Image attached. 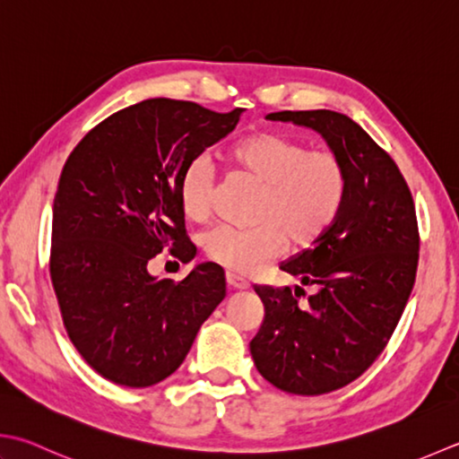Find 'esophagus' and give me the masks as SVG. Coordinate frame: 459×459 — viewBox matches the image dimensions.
Segmentation results:
<instances>
[{"label":"esophagus","instance_id":"obj_1","mask_svg":"<svg viewBox=\"0 0 459 459\" xmlns=\"http://www.w3.org/2000/svg\"><path fill=\"white\" fill-rule=\"evenodd\" d=\"M227 284L230 286L232 290H247L248 289V282L245 281V278H240L238 274L235 273H227Z\"/></svg>","mask_w":459,"mask_h":459}]
</instances>
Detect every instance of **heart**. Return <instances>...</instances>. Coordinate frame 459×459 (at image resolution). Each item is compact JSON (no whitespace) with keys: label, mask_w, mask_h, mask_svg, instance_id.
<instances>
[{"label":"heart","mask_w":459,"mask_h":459,"mask_svg":"<svg viewBox=\"0 0 459 459\" xmlns=\"http://www.w3.org/2000/svg\"><path fill=\"white\" fill-rule=\"evenodd\" d=\"M227 160L263 185L255 227L219 224L204 237L209 256L240 274H253L284 253L289 238L304 247L336 222L348 196V173L330 151H310L274 131H258L232 143ZM212 165L204 155L188 163L178 181L186 219L209 214Z\"/></svg>","instance_id":"heart-1"}]
</instances>
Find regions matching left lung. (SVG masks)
<instances>
[{
	"instance_id": "left-lung-1",
	"label": "left lung",
	"mask_w": 459,
	"mask_h": 459,
	"mask_svg": "<svg viewBox=\"0 0 459 459\" xmlns=\"http://www.w3.org/2000/svg\"><path fill=\"white\" fill-rule=\"evenodd\" d=\"M266 119L320 133L348 173L336 222L281 264L316 289L307 307H299L290 289L255 286L264 304V320L250 340L256 370L282 392L320 396L372 366L406 308L420 250L414 199L392 157L350 117L316 109Z\"/></svg>"
}]
</instances>
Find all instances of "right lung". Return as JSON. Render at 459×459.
<instances>
[{"instance_id":"obj_1","label":"right lung","mask_w":459,"mask_h":459,"mask_svg":"<svg viewBox=\"0 0 459 459\" xmlns=\"http://www.w3.org/2000/svg\"><path fill=\"white\" fill-rule=\"evenodd\" d=\"M242 113L145 99L89 131L63 167L51 282L71 342L103 378L127 388L169 378L227 294L214 263L196 264L181 282L159 281L147 266L163 248L183 263L195 258L178 181Z\"/></svg>"}]
</instances>
